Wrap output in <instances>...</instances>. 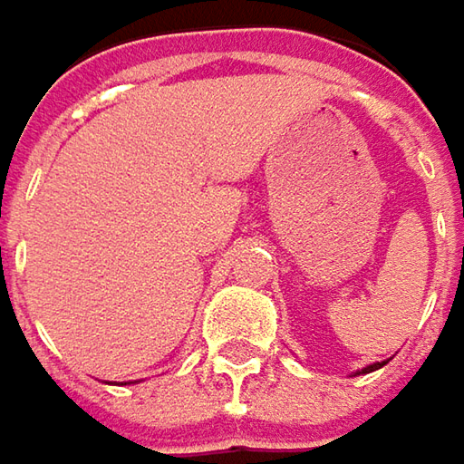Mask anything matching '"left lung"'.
<instances>
[{
  "instance_id": "1",
  "label": "left lung",
  "mask_w": 464,
  "mask_h": 464,
  "mask_svg": "<svg viewBox=\"0 0 464 464\" xmlns=\"http://www.w3.org/2000/svg\"><path fill=\"white\" fill-rule=\"evenodd\" d=\"M384 363H387V361H384ZM384 363H372V366H366V369H363V372H358V373H369V372H376V369H382V366H384Z\"/></svg>"
}]
</instances>
